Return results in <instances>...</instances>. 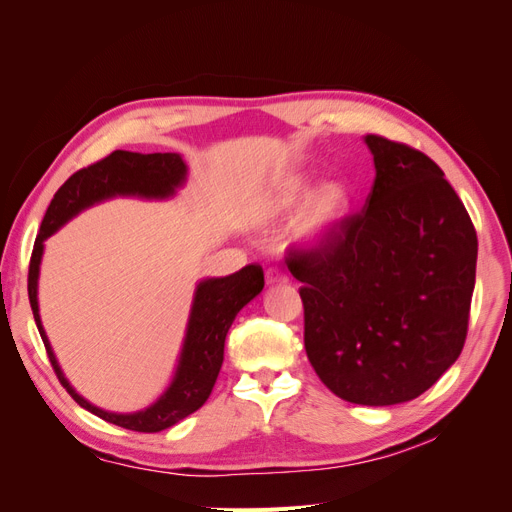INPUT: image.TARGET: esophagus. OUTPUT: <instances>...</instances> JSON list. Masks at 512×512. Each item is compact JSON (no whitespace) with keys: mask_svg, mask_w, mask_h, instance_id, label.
Here are the masks:
<instances>
[{"mask_svg":"<svg viewBox=\"0 0 512 512\" xmlns=\"http://www.w3.org/2000/svg\"><path fill=\"white\" fill-rule=\"evenodd\" d=\"M265 280H267V284L269 286H273V284H286L288 282V275L286 273H282L280 269H269L267 271V275H265Z\"/></svg>","mask_w":512,"mask_h":512,"instance_id":"1","label":"esophagus"}]
</instances>
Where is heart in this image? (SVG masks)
Segmentation results:
<instances>
[{
	"instance_id": "b5f03b06",
	"label": "heart",
	"mask_w": 512,
	"mask_h": 512,
	"mask_svg": "<svg viewBox=\"0 0 512 512\" xmlns=\"http://www.w3.org/2000/svg\"><path fill=\"white\" fill-rule=\"evenodd\" d=\"M294 220V241L303 247H322L335 241L350 220L352 192L344 181L329 179L309 192V181L292 177L269 200L267 215L271 220H284L297 211Z\"/></svg>"
}]
</instances>
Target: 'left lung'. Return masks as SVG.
<instances>
[{"instance_id": "left-lung-1", "label": "left lung", "mask_w": 512, "mask_h": 512, "mask_svg": "<svg viewBox=\"0 0 512 512\" xmlns=\"http://www.w3.org/2000/svg\"><path fill=\"white\" fill-rule=\"evenodd\" d=\"M376 179L329 245L288 256L303 282L305 352L350 404L425 393L461 354L476 280L470 215L425 153L365 136Z\"/></svg>"}]
</instances>
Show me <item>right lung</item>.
Returning <instances> with one entry per match:
<instances>
[{
	"instance_id": "obj_1",
	"label": "right lung",
	"mask_w": 512,
	"mask_h": 512,
	"mask_svg": "<svg viewBox=\"0 0 512 512\" xmlns=\"http://www.w3.org/2000/svg\"><path fill=\"white\" fill-rule=\"evenodd\" d=\"M188 181V166L179 153H132L113 151L111 156L74 173L51 200L42 220L38 239L34 243L32 262H29L27 292L29 303L49 361L59 382L81 408L100 416L102 421L123 429L156 433L183 421L209 399L213 384L218 380L224 363V342L232 320L241 309L256 299L265 288V273L260 265H247L226 277H207L194 290L188 327H185L183 346L175 367V376L166 391L151 406L138 412H108L91 404L61 371L49 337L42 327L38 307V277L44 254V241L76 218L81 211L100 205L111 198H143L168 200Z\"/></svg>"
}]
</instances>
